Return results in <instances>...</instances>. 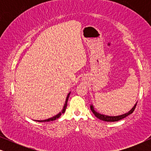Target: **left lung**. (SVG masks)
<instances>
[{"label":"left lung","mask_w":151,"mask_h":151,"mask_svg":"<svg viewBox=\"0 0 151 151\" xmlns=\"http://www.w3.org/2000/svg\"><path fill=\"white\" fill-rule=\"evenodd\" d=\"M136 105H137V103H136L135 106L133 107V109H132L131 111H129V112L125 113V114L118 115V116H108V115H104L100 114V113H97L96 111L94 110L93 106L92 105L91 106V110L93 113V114L95 115V116H96V117H98V119H101V120H103V121H105V122H116V121L120 120V119L124 118V117L128 116V115L131 114V113L134 111V110H135Z\"/></svg>","instance_id":"obj_1"}]
</instances>
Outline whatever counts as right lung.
<instances>
[{
  "label": "right lung",
  "mask_w": 151,
  "mask_h": 151,
  "mask_svg": "<svg viewBox=\"0 0 151 151\" xmlns=\"http://www.w3.org/2000/svg\"><path fill=\"white\" fill-rule=\"evenodd\" d=\"M69 94H70V93H69V94H68V96H67V99H66V102H65V106H64V107H63V111H62V112H60V113H58V115H55V116H54V117H51V118H49V119H45V120H37V122H50V121H53V120H55V119H58V118H59V117L61 116L62 113H65V112L66 108H67V102H68V98H69Z\"/></svg>",
  "instance_id": "add662e5"
}]
</instances>
